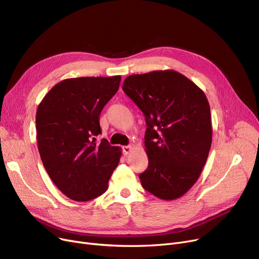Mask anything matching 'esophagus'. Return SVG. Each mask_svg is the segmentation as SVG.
<instances>
[{
	"instance_id": "34e87169",
	"label": "esophagus",
	"mask_w": 259,
	"mask_h": 259,
	"mask_svg": "<svg viewBox=\"0 0 259 259\" xmlns=\"http://www.w3.org/2000/svg\"><path fill=\"white\" fill-rule=\"evenodd\" d=\"M132 149H133V147L130 146V145L124 146V147H122V153H124L125 155H127V154H129L132 151Z\"/></svg>"
}]
</instances>
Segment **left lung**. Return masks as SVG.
I'll list each match as a JSON object with an SVG mask.
<instances>
[{"instance_id": "8db88e82", "label": "left lung", "mask_w": 259, "mask_h": 259, "mask_svg": "<svg viewBox=\"0 0 259 259\" xmlns=\"http://www.w3.org/2000/svg\"><path fill=\"white\" fill-rule=\"evenodd\" d=\"M122 90L146 119L149 164L140 174L143 188L164 200L183 196L198 180L211 148L207 97L174 70L129 75Z\"/></svg>"}]
</instances>
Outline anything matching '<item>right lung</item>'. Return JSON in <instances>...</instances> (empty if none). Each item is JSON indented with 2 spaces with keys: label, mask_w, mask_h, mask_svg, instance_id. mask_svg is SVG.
Returning <instances> with one entry per match:
<instances>
[{
  "label": "right lung",
  "mask_w": 259,
  "mask_h": 259,
  "mask_svg": "<svg viewBox=\"0 0 259 259\" xmlns=\"http://www.w3.org/2000/svg\"><path fill=\"white\" fill-rule=\"evenodd\" d=\"M120 75L67 78L54 86L36 110L40 159L61 191L76 201L102 195L116 168L120 149L103 139L100 115L116 93Z\"/></svg>",
  "instance_id": "right-lung-1"
}]
</instances>
